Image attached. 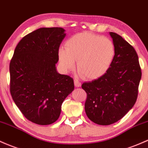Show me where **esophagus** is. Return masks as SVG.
I'll use <instances>...</instances> for the list:
<instances>
[{
	"mask_svg": "<svg viewBox=\"0 0 148 148\" xmlns=\"http://www.w3.org/2000/svg\"><path fill=\"white\" fill-rule=\"evenodd\" d=\"M74 85H75L76 87H80L82 84H81V83L79 82V81L77 80V79H75V80H74Z\"/></svg>",
	"mask_w": 148,
	"mask_h": 148,
	"instance_id": "esophagus-1",
	"label": "esophagus"
}]
</instances>
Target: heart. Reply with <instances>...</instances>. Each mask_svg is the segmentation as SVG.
<instances>
[{
    "instance_id": "heart-1",
    "label": "heart",
    "mask_w": 148,
    "mask_h": 148,
    "mask_svg": "<svg viewBox=\"0 0 148 148\" xmlns=\"http://www.w3.org/2000/svg\"><path fill=\"white\" fill-rule=\"evenodd\" d=\"M115 53L114 45L110 38L83 32L68 39L66 48H60L58 59L62 69L66 72L75 69L77 61L79 75L94 80L108 72Z\"/></svg>"
}]
</instances>
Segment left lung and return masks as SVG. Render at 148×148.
I'll return each instance as SVG.
<instances>
[{
    "instance_id": "left-lung-1",
    "label": "left lung",
    "mask_w": 148,
    "mask_h": 148,
    "mask_svg": "<svg viewBox=\"0 0 148 148\" xmlns=\"http://www.w3.org/2000/svg\"><path fill=\"white\" fill-rule=\"evenodd\" d=\"M110 35L116 51L112 64L103 77L82 86L87 93V116L103 126L118 121L134 107L142 75L134 47L117 34Z\"/></svg>"
}]
</instances>
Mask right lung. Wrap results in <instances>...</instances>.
Returning a JSON list of instances; mask_svg holds the SVG:
<instances>
[{"label": "right lung", "mask_w": 148, "mask_h": 148, "mask_svg": "<svg viewBox=\"0 0 148 148\" xmlns=\"http://www.w3.org/2000/svg\"><path fill=\"white\" fill-rule=\"evenodd\" d=\"M64 32L60 27L34 31L19 42L10 63L12 98L24 116L36 124L56 121L63 101L74 89L72 78L56 69Z\"/></svg>", "instance_id": "1"}]
</instances>
